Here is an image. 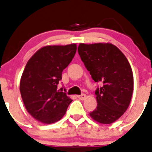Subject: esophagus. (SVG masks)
<instances>
[{
  "label": "esophagus",
  "mask_w": 152,
  "mask_h": 152,
  "mask_svg": "<svg viewBox=\"0 0 152 152\" xmlns=\"http://www.w3.org/2000/svg\"><path fill=\"white\" fill-rule=\"evenodd\" d=\"M77 98L80 99V100H84V99H85L86 98V94H82L81 95H77Z\"/></svg>",
  "instance_id": "34e87169"
}]
</instances>
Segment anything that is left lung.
<instances>
[{"label":"left lung","instance_id":"8db88e82","mask_svg":"<svg viewBox=\"0 0 152 152\" xmlns=\"http://www.w3.org/2000/svg\"><path fill=\"white\" fill-rule=\"evenodd\" d=\"M78 53L91 78L103 82L95 91L97 106L89 115L103 124L113 123L128 109L133 91V74L128 59L111 44H80Z\"/></svg>","mask_w":152,"mask_h":152}]
</instances>
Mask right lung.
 <instances>
[{"instance_id": "1", "label": "right lung", "mask_w": 152, "mask_h": 152, "mask_svg": "<svg viewBox=\"0 0 152 152\" xmlns=\"http://www.w3.org/2000/svg\"><path fill=\"white\" fill-rule=\"evenodd\" d=\"M77 46H48L34 54L26 65L20 90L26 109L45 124L61 120L72 102L63 87L58 90L62 72L76 53Z\"/></svg>"}]
</instances>
